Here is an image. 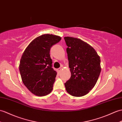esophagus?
Returning <instances> with one entry per match:
<instances>
[{"label": "esophagus", "instance_id": "obj_1", "mask_svg": "<svg viewBox=\"0 0 122 122\" xmlns=\"http://www.w3.org/2000/svg\"><path fill=\"white\" fill-rule=\"evenodd\" d=\"M61 70H62V67H60V68H59V69H58V73H60L61 72Z\"/></svg>", "mask_w": 122, "mask_h": 122}]
</instances>
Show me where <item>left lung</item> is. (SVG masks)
<instances>
[{
	"instance_id": "8db88e82",
	"label": "left lung",
	"mask_w": 122,
	"mask_h": 122,
	"mask_svg": "<svg viewBox=\"0 0 122 122\" xmlns=\"http://www.w3.org/2000/svg\"><path fill=\"white\" fill-rule=\"evenodd\" d=\"M71 76L64 84L66 92L74 97L89 92L101 72L100 57L92 46L81 39L65 37Z\"/></svg>"
}]
</instances>
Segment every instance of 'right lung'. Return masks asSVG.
Wrapping results in <instances>:
<instances>
[{
    "label": "right lung",
    "instance_id": "obj_1",
    "mask_svg": "<svg viewBox=\"0 0 122 122\" xmlns=\"http://www.w3.org/2000/svg\"><path fill=\"white\" fill-rule=\"evenodd\" d=\"M60 36L44 34L34 39L23 53L19 71L24 85L37 96L49 94L57 73L52 67L50 50L60 41Z\"/></svg>",
    "mask_w": 122,
    "mask_h": 122
}]
</instances>
